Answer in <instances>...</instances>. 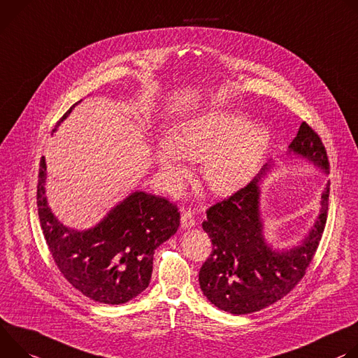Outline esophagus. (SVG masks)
I'll use <instances>...</instances> for the list:
<instances>
[{
	"mask_svg": "<svg viewBox=\"0 0 358 358\" xmlns=\"http://www.w3.org/2000/svg\"><path fill=\"white\" fill-rule=\"evenodd\" d=\"M180 222H182V227H185V229L193 227V226L196 224V219H194V215H193L190 210H185V212L182 213Z\"/></svg>",
	"mask_w": 358,
	"mask_h": 358,
	"instance_id": "obj_1",
	"label": "esophagus"
}]
</instances>
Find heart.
<instances>
[{"label":"heart","mask_w":358,"mask_h":358,"mask_svg":"<svg viewBox=\"0 0 358 358\" xmlns=\"http://www.w3.org/2000/svg\"><path fill=\"white\" fill-rule=\"evenodd\" d=\"M268 132L252 128L246 116L226 109H212L186 119L172 142H162L155 161L164 175L180 186L189 176V161L203 162V179L216 193L243 186L257 171L268 146Z\"/></svg>","instance_id":"heart-1"}]
</instances>
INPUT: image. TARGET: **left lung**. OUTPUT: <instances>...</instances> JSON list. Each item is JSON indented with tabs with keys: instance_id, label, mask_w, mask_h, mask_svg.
I'll use <instances>...</instances> for the list:
<instances>
[{
	"instance_id": "left-lung-1",
	"label": "left lung",
	"mask_w": 358,
	"mask_h": 358,
	"mask_svg": "<svg viewBox=\"0 0 358 358\" xmlns=\"http://www.w3.org/2000/svg\"><path fill=\"white\" fill-rule=\"evenodd\" d=\"M289 148L330 171L322 138L307 122L300 125ZM260 176L212 205L202 223L212 252L199 271L201 289L212 304L231 314L259 311L289 294L313 262L327 222L330 183L322 194V213L303 245L282 253L271 250L262 236Z\"/></svg>"
}]
</instances>
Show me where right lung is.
Masks as SVG:
<instances>
[{"instance_id": "right-lung-1", "label": "right lung", "mask_w": 358, "mask_h": 358, "mask_svg": "<svg viewBox=\"0 0 358 358\" xmlns=\"http://www.w3.org/2000/svg\"><path fill=\"white\" fill-rule=\"evenodd\" d=\"M45 176L43 156L36 185L38 216L51 256L65 279L84 296L103 304H122L142 293L150 282L156 248L179 227L178 206L165 197L135 192L94 229L75 231L51 213L44 196Z\"/></svg>"}]
</instances>
